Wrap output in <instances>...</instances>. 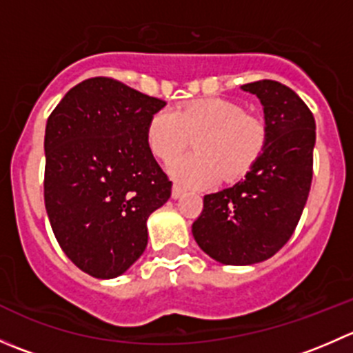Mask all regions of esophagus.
I'll use <instances>...</instances> for the list:
<instances>
[{
    "instance_id": "34e87169",
    "label": "esophagus",
    "mask_w": 353,
    "mask_h": 353,
    "mask_svg": "<svg viewBox=\"0 0 353 353\" xmlns=\"http://www.w3.org/2000/svg\"><path fill=\"white\" fill-rule=\"evenodd\" d=\"M184 194V188H181V186H177V184H174L172 186V198L174 199H177V198H181Z\"/></svg>"
}]
</instances>
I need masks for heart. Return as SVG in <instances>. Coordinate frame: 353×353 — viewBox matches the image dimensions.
Returning <instances> with one entry per match:
<instances>
[{
	"mask_svg": "<svg viewBox=\"0 0 353 353\" xmlns=\"http://www.w3.org/2000/svg\"><path fill=\"white\" fill-rule=\"evenodd\" d=\"M196 138V154L183 155L169 163V174L191 188L216 183L220 176L234 181L244 176L266 145V126L243 104L213 97L162 109L147 124V145L157 159H174Z\"/></svg>",
	"mask_w": 353,
	"mask_h": 353,
	"instance_id": "obj_1",
	"label": "heart"
}]
</instances>
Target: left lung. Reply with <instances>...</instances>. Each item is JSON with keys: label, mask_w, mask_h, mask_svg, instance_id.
Listing matches in <instances>:
<instances>
[{"label": "left lung", "mask_w": 353, "mask_h": 353, "mask_svg": "<svg viewBox=\"0 0 353 353\" xmlns=\"http://www.w3.org/2000/svg\"><path fill=\"white\" fill-rule=\"evenodd\" d=\"M263 105L266 145L244 179L206 194L193 223L199 248L222 265L261 263L294 234L312 181L314 116L287 85L261 80L243 85Z\"/></svg>", "instance_id": "obj_1"}]
</instances>
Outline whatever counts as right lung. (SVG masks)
Instances as JSON below:
<instances>
[{
  "instance_id": "add662e5",
  "label": "right lung",
  "mask_w": 353,
  "mask_h": 353,
  "mask_svg": "<svg viewBox=\"0 0 353 353\" xmlns=\"http://www.w3.org/2000/svg\"><path fill=\"white\" fill-rule=\"evenodd\" d=\"M165 105L112 78H88L46 124L44 201L65 254L95 279L123 275L148 243L147 220L172 183L147 145Z\"/></svg>"
}]
</instances>
